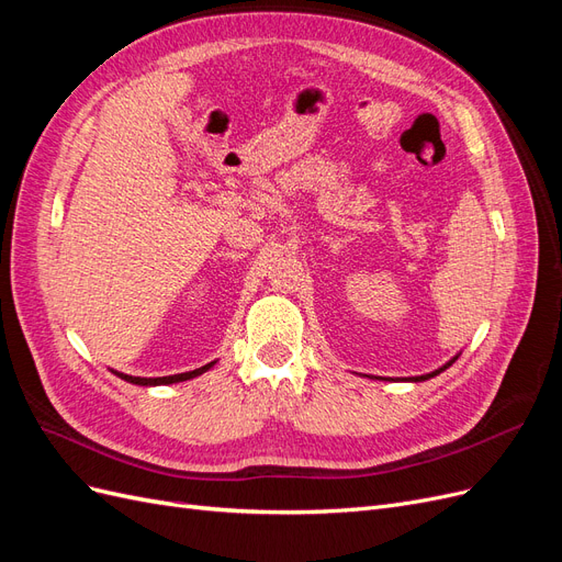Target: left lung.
<instances>
[{"label":"left lung","instance_id":"obj_1","mask_svg":"<svg viewBox=\"0 0 562 562\" xmlns=\"http://www.w3.org/2000/svg\"><path fill=\"white\" fill-rule=\"evenodd\" d=\"M454 361H457V356H454V359H450V361H448L443 368H438V370H434V372H427V375H419V378H407V382H424V380H431V378L440 375V372H443L446 368H450Z\"/></svg>","mask_w":562,"mask_h":562}]
</instances>
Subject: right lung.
Returning <instances> with one entry per match:
<instances>
[{
    "label": "right lung",
    "instance_id": "1",
    "mask_svg": "<svg viewBox=\"0 0 562 562\" xmlns=\"http://www.w3.org/2000/svg\"><path fill=\"white\" fill-rule=\"evenodd\" d=\"M213 366H215V361H211V363H206V366H201V368H196V370L180 372V375H168V378H133V375H124V372H116V370H112V372H114L116 378H122V380H126V382H131V384H138V386H159V384H176V382L192 380V378L201 375V372H206V370L213 368Z\"/></svg>",
    "mask_w": 562,
    "mask_h": 562
}]
</instances>
